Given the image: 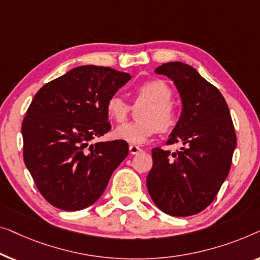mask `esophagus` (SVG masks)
<instances>
[{"instance_id":"34e87169","label":"esophagus","mask_w":260,"mask_h":260,"mask_svg":"<svg viewBox=\"0 0 260 260\" xmlns=\"http://www.w3.org/2000/svg\"><path fill=\"white\" fill-rule=\"evenodd\" d=\"M142 152V148L139 147L137 145H129V153L131 154H139V153Z\"/></svg>"}]
</instances>
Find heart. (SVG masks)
I'll use <instances>...</instances> for the list:
<instances>
[{"mask_svg": "<svg viewBox=\"0 0 260 260\" xmlns=\"http://www.w3.org/2000/svg\"><path fill=\"white\" fill-rule=\"evenodd\" d=\"M137 102H144L138 113L139 121L125 123L113 132L115 139L131 145H144L156 134L159 129L168 132L177 126L179 111L172 98V89L164 80L152 79L140 83L134 89ZM106 111L111 119L123 122L129 112V105L120 95L109 96Z\"/></svg>", "mask_w": 260, "mask_h": 260, "instance_id": "b5f03b06", "label": "heart"}]
</instances>
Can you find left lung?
I'll return each mask as SVG.
<instances>
[{
    "label": "left lung",
    "instance_id": "left-lung-1",
    "mask_svg": "<svg viewBox=\"0 0 260 260\" xmlns=\"http://www.w3.org/2000/svg\"><path fill=\"white\" fill-rule=\"evenodd\" d=\"M174 82L182 102L177 126L167 145L181 144L180 151L155 147L147 189L154 204L173 217H188L213 202L228 178L237 137L229 106L217 87L182 62L155 68Z\"/></svg>",
    "mask_w": 260,
    "mask_h": 260
}]
</instances>
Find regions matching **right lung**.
<instances>
[{
	"mask_svg": "<svg viewBox=\"0 0 260 260\" xmlns=\"http://www.w3.org/2000/svg\"><path fill=\"white\" fill-rule=\"evenodd\" d=\"M131 78L109 67L80 66L35 94L22 122L23 159L53 206L64 211L90 206L128 155L126 141H89L111 131L106 104Z\"/></svg>",
	"mask_w": 260,
	"mask_h": 260,
	"instance_id": "add662e5",
	"label": "right lung"
}]
</instances>
